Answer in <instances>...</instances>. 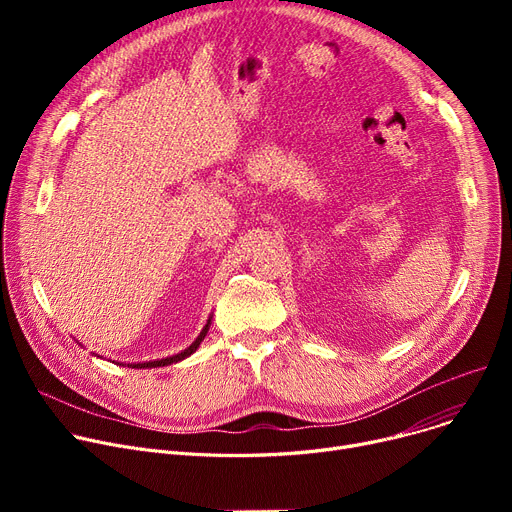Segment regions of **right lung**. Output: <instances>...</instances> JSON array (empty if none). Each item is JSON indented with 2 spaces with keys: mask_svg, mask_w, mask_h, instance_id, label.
I'll list each match as a JSON object with an SVG mask.
<instances>
[{
  "mask_svg": "<svg viewBox=\"0 0 512 512\" xmlns=\"http://www.w3.org/2000/svg\"><path fill=\"white\" fill-rule=\"evenodd\" d=\"M209 326H211V317L207 319V324H205V328L201 330V334L197 336V340L188 346V348H184L182 353H178V355H172V357H166V359H157V361H147V363H130L128 367H132V369H147V367H166V365H172V363H178V361H182V359H186V357H191L197 348H199V344L203 342V338L207 336V332H209Z\"/></svg>",
  "mask_w": 512,
  "mask_h": 512,
  "instance_id": "add662e5",
  "label": "right lung"
}]
</instances>
